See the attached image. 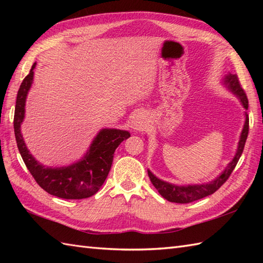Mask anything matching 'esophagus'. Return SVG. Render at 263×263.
<instances>
[{
  "instance_id": "obj_1",
  "label": "esophagus",
  "mask_w": 263,
  "mask_h": 263,
  "mask_svg": "<svg viewBox=\"0 0 263 263\" xmlns=\"http://www.w3.org/2000/svg\"><path fill=\"white\" fill-rule=\"evenodd\" d=\"M147 126V117L142 113H137L132 117L131 121V127L135 131H141Z\"/></svg>"
}]
</instances>
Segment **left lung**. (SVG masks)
Listing matches in <instances>:
<instances>
[{
  "instance_id": "obj_1",
  "label": "left lung",
  "mask_w": 263,
  "mask_h": 263,
  "mask_svg": "<svg viewBox=\"0 0 263 263\" xmlns=\"http://www.w3.org/2000/svg\"><path fill=\"white\" fill-rule=\"evenodd\" d=\"M222 85H224L228 90H231L234 95H235L245 109L249 108L248 97L242 89L241 85H239L238 78L236 74L227 73L226 76H224ZM248 135H249V115L247 111H245V122H244L243 130L241 132V136H239V141H238V146L236 149L235 156H234V158L231 160V163L226 166V168L222 171L220 174L215 178V180H212L208 183H203V184L176 185V184H172V183L160 180V178L154 175L153 173L148 170V175H149L150 181H152L153 185L157 189V191L159 192L161 197L171 201V202L190 203L199 199H202L204 197H208V195L215 193L217 190L228 180V177H230V175L232 174L233 170L235 168L237 161L243 153L244 144H245V141H247Z\"/></svg>"
}]
</instances>
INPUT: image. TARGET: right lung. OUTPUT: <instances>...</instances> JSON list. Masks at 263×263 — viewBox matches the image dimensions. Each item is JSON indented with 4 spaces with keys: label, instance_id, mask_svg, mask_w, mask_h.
<instances>
[{
    "label": "right lung",
    "instance_id": "right-lung-1",
    "mask_svg": "<svg viewBox=\"0 0 263 263\" xmlns=\"http://www.w3.org/2000/svg\"><path fill=\"white\" fill-rule=\"evenodd\" d=\"M35 68L36 63H33L16 95L13 126L21 157L38 185L49 194L68 200L91 197L98 192L108 175L115 149L123 140L130 138V132L117 128H102L85 156L69 166L49 167L38 163L28 150L20 128L25 119L26 99L32 85Z\"/></svg>",
    "mask_w": 263,
    "mask_h": 263
}]
</instances>
